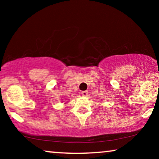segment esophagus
Instances as JSON below:
<instances>
[{
  "mask_svg": "<svg viewBox=\"0 0 159 159\" xmlns=\"http://www.w3.org/2000/svg\"><path fill=\"white\" fill-rule=\"evenodd\" d=\"M81 94L82 96H87V95H88V91H82Z\"/></svg>",
  "mask_w": 159,
  "mask_h": 159,
  "instance_id": "esophagus-1",
  "label": "esophagus"
}]
</instances>
